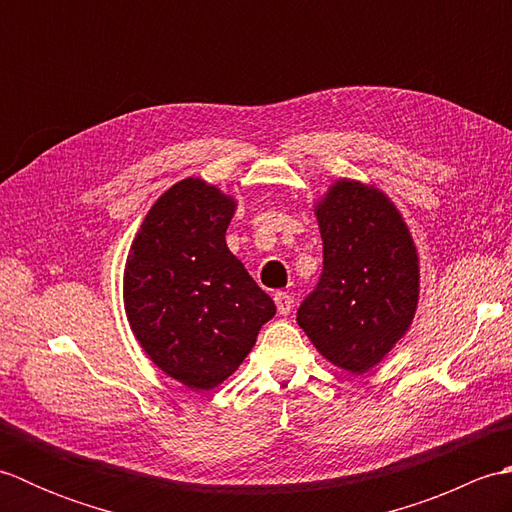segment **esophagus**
I'll return each instance as SVG.
<instances>
[{
    "mask_svg": "<svg viewBox=\"0 0 512 512\" xmlns=\"http://www.w3.org/2000/svg\"><path fill=\"white\" fill-rule=\"evenodd\" d=\"M275 303H277V312L281 314V317H286V314H290L292 310V299L288 292H277L275 295Z\"/></svg>",
    "mask_w": 512,
    "mask_h": 512,
    "instance_id": "1",
    "label": "esophagus"
}]
</instances>
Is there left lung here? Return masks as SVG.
<instances>
[{
    "label": "left lung",
    "instance_id": "left-lung-1",
    "mask_svg": "<svg viewBox=\"0 0 512 512\" xmlns=\"http://www.w3.org/2000/svg\"><path fill=\"white\" fill-rule=\"evenodd\" d=\"M314 213L323 270L297 323L332 365L363 374L383 361L416 314V246L387 195L361 182L332 184Z\"/></svg>",
    "mask_w": 512,
    "mask_h": 512
}]
</instances>
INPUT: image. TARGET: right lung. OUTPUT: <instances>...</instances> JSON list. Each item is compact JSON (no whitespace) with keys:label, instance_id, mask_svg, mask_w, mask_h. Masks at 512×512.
Wrapping results in <instances>:
<instances>
[{"label":"right lung","instance_id":"add662e5","mask_svg":"<svg viewBox=\"0 0 512 512\" xmlns=\"http://www.w3.org/2000/svg\"><path fill=\"white\" fill-rule=\"evenodd\" d=\"M235 200L187 178L162 193L129 248L123 299L140 347L191 389L242 365L275 303L226 246Z\"/></svg>","mask_w":512,"mask_h":512}]
</instances>
